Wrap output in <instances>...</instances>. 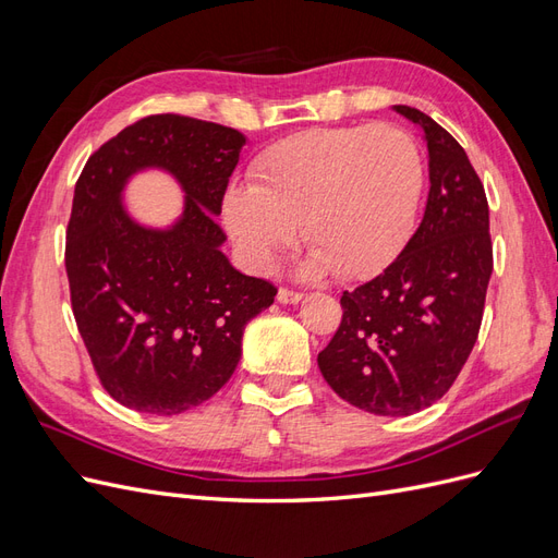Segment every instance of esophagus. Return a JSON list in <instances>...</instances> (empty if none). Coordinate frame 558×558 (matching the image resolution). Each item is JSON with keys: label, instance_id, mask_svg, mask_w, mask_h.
<instances>
[{"label": "esophagus", "instance_id": "esophagus-1", "mask_svg": "<svg viewBox=\"0 0 558 558\" xmlns=\"http://www.w3.org/2000/svg\"><path fill=\"white\" fill-rule=\"evenodd\" d=\"M277 300L281 302V305H298V302L302 300V295L295 293V291H289V289H279Z\"/></svg>", "mask_w": 558, "mask_h": 558}]
</instances>
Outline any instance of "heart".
I'll list each match as a JSON object with an SVG mask.
<instances>
[{
  "instance_id": "heart-1",
  "label": "heart",
  "mask_w": 558,
  "mask_h": 558,
  "mask_svg": "<svg viewBox=\"0 0 558 558\" xmlns=\"http://www.w3.org/2000/svg\"><path fill=\"white\" fill-rule=\"evenodd\" d=\"M424 165L393 125L310 128L253 165V185H230L221 218L246 267L265 272L298 223L312 248L302 277L377 275L408 242Z\"/></svg>"
}]
</instances>
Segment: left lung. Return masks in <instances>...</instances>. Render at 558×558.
Wrapping results in <instances>:
<instances>
[{
	"instance_id": "8db88e82",
	"label": "left lung",
	"mask_w": 558,
	"mask_h": 558,
	"mask_svg": "<svg viewBox=\"0 0 558 558\" xmlns=\"http://www.w3.org/2000/svg\"><path fill=\"white\" fill-rule=\"evenodd\" d=\"M428 148L424 218L379 277L340 305L318 369L349 404L379 416L430 408L459 377L482 324L494 269L484 185L461 144L424 111L396 105Z\"/></svg>"
}]
</instances>
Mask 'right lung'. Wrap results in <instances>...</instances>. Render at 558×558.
<instances>
[{"instance_id":"obj_1","label":"right lung","mask_w":558,"mask_h":558,"mask_svg":"<svg viewBox=\"0 0 558 558\" xmlns=\"http://www.w3.org/2000/svg\"><path fill=\"white\" fill-rule=\"evenodd\" d=\"M242 132L189 116H148L88 158L66 228V277L78 332L113 400L172 416L209 400L242 359L248 320L277 289L234 269L216 226ZM162 171L184 193L170 227L124 205L129 181Z\"/></svg>"}]
</instances>
